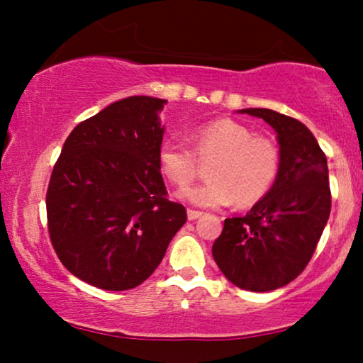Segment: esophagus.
I'll return each instance as SVG.
<instances>
[{
    "mask_svg": "<svg viewBox=\"0 0 363 363\" xmlns=\"http://www.w3.org/2000/svg\"><path fill=\"white\" fill-rule=\"evenodd\" d=\"M201 215H203L201 211H198V210H187V218H189V220L199 218V216H201Z\"/></svg>",
    "mask_w": 363,
    "mask_h": 363,
    "instance_id": "1",
    "label": "esophagus"
}]
</instances>
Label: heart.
I'll return each mask as SVG.
<instances>
[{
  "mask_svg": "<svg viewBox=\"0 0 363 363\" xmlns=\"http://www.w3.org/2000/svg\"><path fill=\"white\" fill-rule=\"evenodd\" d=\"M193 148L184 141L165 140L158 148V169L172 186L186 187L198 177L201 160L211 181L193 186L181 198L196 206H225L232 201L247 208L259 203L277 184L281 152L269 136L254 135L239 121L220 118L201 124L191 135Z\"/></svg>",
  "mask_w": 363,
  "mask_h": 363,
  "instance_id": "b5f03b06",
  "label": "heart"
}]
</instances>
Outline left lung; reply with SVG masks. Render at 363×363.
Here are the masks:
<instances>
[{
    "instance_id": "1",
    "label": "left lung",
    "mask_w": 363,
    "mask_h": 363,
    "mask_svg": "<svg viewBox=\"0 0 363 363\" xmlns=\"http://www.w3.org/2000/svg\"><path fill=\"white\" fill-rule=\"evenodd\" d=\"M240 112L264 119L277 131L281 170L251 211L225 218L211 254L239 289L269 291L295 280L315 251L331 211L328 160L301 121L272 109Z\"/></svg>"
}]
</instances>
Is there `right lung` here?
<instances>
[{
	"label": "right lung",
	"instance_id": "right-lung-1",
	"mask_svg": "<svg viewBox=\"0 0 363 363\" xmlns=\"http://www.w3.org/2000/svg\"><path fill=\"white\" fill-rule=\"evenodd\" d=\"M164 104L145 95L111 104L69 133L54 164L51 244L69 273L97 289L141 285L187 220L158 169Z\"/></svg>",
	"mask_w": 363,
	"mask_h": 363
}]
</instances>
